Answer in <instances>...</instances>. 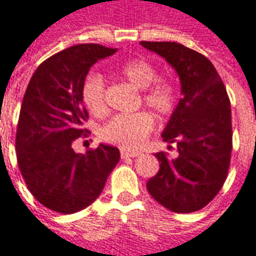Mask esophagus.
I'll use <instances>...</instances> for the list:
<instances>
[{
	"instance_id": "1",
	"label": "esophagus",
	"mask_w": 256,
	"mask_h": 256,
	"mask_svg": "<svg viewBox=\"0 0 256 256\" xmlns=\"http://www.w3.org/2000/svg\"><path fill=\"white\" fill-rule=\"evenodd\" d=\"M141 155V152L138 150H120V156L122 159H128V158H137Z\"/></svg>"
}]
</instances>
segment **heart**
<instances>
[{"label": "heart", "instance_id": "heart-1", "mask_svg": "<svg viewBox=\"0 0 256 256\" xmlns=\"http://www.w3.org/2000/svg\"><path fill=\"white\" fill-rule=\"evenodd\" d=\"M119 78L126 79L142 89V101L160 116H168L178 104V89L172 80L156 78L155 66L145 58H132L112 70ZM82 100L93 115H102L106 110V82L98 72H90L82 84ZM154 128V118L148 112L119 114L100 128V138L110 144L134 148L144 141Z\"/></svg>", "mask_w": 256, "mask_h": 256}]
</instances>
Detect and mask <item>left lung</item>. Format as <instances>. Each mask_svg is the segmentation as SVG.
I'll return each mask as SVG.
<instances>
[{
	"label": "left lung",
	"mask_w": 256,
	"mask_h": 256,
	"mask_svg": "<svg viewBox=\"0 0 256 256\" xmlns=\"http://www.w3.org/2000/svg\"><path fill=\"white\" fill-rule=\"evenodd\" d=\"M176 68L181 93L164 132L166 142L177 144L172 159L158 152L160 168L146 182L158 203L172 212L198 211L224 186L232 154L230 100L220 74L202 53L177 42L141 41Z\"/></svg>",
	"instance_id": "8db88e82"
}]
</instances>
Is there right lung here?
I'll return each mask as SVG.
<instances>
[{
  "instance_id": "add662e5",
  "label": "right lung",
  "mask_w": 256,
  "mask_h": 256,
  "mask_svg": "<svg viewBox=\"0 0 256 256\" xmlns=\"http://www.w3.org/2000/svg\"><path fill=\"white\" fill-rule=\"evenodd\" d=\"M116 49L80 44L46 58L32 74L16 130V156L31 194L46 208L74 214L100 196L120 159L115 146L100 144L75 154L72 142L88 137L89 114L82 84L90 67Z\"/></svg>"
}]
</instances>
